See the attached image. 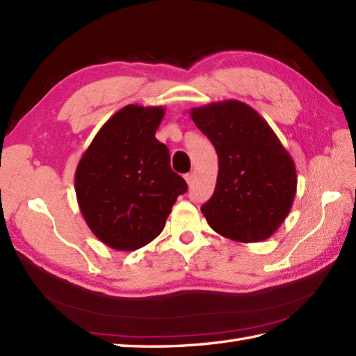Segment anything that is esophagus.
Instances as JSON below:
<instances>
[{"instance_id": "esophagus-1", "label": "esophagus", "mask_w": 356, "mask_h": 356, "mask_svg": "<svg viewBox=\"0 0 356 356\" xmlns=\"http://www.w3.org/2000/svg\"><path fill=\"white\" fill-rule=\"evenodd\" d=\"M185 180H186V184H188V185H193L194 174H193V172H188V174H185Z\"/></svg>"}]
</instances>
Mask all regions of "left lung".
I'll return each mask as SVG.
<instances>
[{"mask_svg": "<svg viewBox=\"0 0 356 356\" xmlns=\"http://www.w3.org/2000/svg\"><path fill=\"white\" fill-rule=\"evenodd\" d=\"M218 156L213 197L202 207L211 228L241 243L269 238L289 214L297 171L274 130L252 107L222 101L190 110Z\"/></svg>", "mask_w": 356, "mask_h": 356, "instance_id": "1", "label": "left lung"}]
</instances>
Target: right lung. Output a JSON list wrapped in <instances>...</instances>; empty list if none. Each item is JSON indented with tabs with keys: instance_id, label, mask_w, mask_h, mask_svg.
Here are the masks:
<instances>
[{
	"instance_id": "add662e5",
	"label": "right lung",
	"mask_w": 356,
	"mask_h": 356,
	"mask_svg": "<svg viewBox=\"0 0 356 356\" xmlns=\"http://www.w3.org/2000/svg\"><path fill=\"white\" fill-rule=\"evenodd\" d=\"M163 107L127 105L115 113L82 154L74 172L78 205L104 245L136 251L162 232L188 185L156 139Z\"/></svg>"
}]
</instances>
